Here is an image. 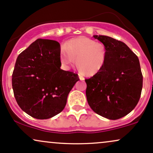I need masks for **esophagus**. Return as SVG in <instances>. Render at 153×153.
<instances>
[{
	"label": "esophagus",
	"mask_w": 153,
	"mask_h": 153,
	"mask_svg": "<svg viewBox=\"0 0 153 153\" xmlns=\"http://www.w3.org/2000/svg\"><path fill=\"white\" fill-rule=\"evenodd\" d=\"M79 78L80 80H84V77L83 76H82L80 74H79Z\"/></svg>",
	"instance_id": "34e87169"
}]
</instances>
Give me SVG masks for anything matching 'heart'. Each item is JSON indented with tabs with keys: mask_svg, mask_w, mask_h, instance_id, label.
Returning a JSON list of instances; mask_svg holds the SVG:
<instances>
[{
	"mask_svg": "<svg viewBox=\"0 0 153 153\" xmlns=\"http://www.w3.org/2000/svg\"><path fill=\"white\" fill-rule=\"evenodd\" d=\"M107 52L105 45L89 38L81 36L63 45L59 61L69 67L75 60L77 69L85 76H94L103 69Z\"/></svg>",
	"mask_w": 153,
	"mask_h": 153,
	"instance_id": "heart-1",
	"label": "heart"
}]
</instances>
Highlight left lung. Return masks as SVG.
Wrapping results in <instances>:
<instances>
[{"label": "left lung", "mask_w": 153, "mask_h": 153, "mask_svg": "<svg viewBox=\"0 0 153 153\" xmlns=\"http://www.w3.org/2000/svg\"><path fill=\"white\" fill-rule=\"evenodd\" d=\"M105 45L107 61L103 69L85 79L89 105L97 114L118 120L132 111L139 102L143 74L138 57L125 43L107 36H94Z\"/></svg>", "instance_id": "obj_1"}]
</instances>
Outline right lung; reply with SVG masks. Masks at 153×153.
Returning a JSON list of instances; mask_svg holds the SVG:
<instances>
[{
    "label": "right lung",
    "instance_id": "obj_1",
    "mask_svg": "<svg viewBox=\"0 0 153 153\" xmlns=\"http://www.w3.org/2000/svg\"><path fill=\"white\" fill-rule=\"evenodd\" d=\"M60 44L39 39L21 52L12 74V87L23 112L39 120L51 118L65 107L78 74L61 69Z\"/></svg>",
    "mask_w": 153,
    "mask_h": 153
}]
</instances>
